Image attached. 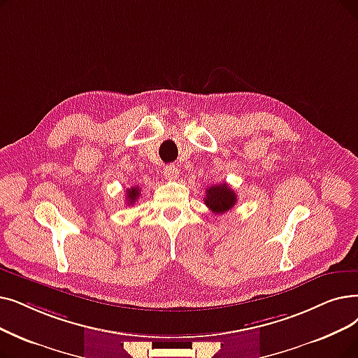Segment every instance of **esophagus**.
Listing matches in <instances>:
<instances>
[{
  "label": "esophagus",
  "instance_id": "obj_1",
  "mask_svg": "<svg viewBox=\"0 0 358 358\" xmlns=\"http://www.w3.org/2000/svg\"><path fill=\"white\" fill-rule=\"evenodd\" d=\"M164 176L168 178V180H176L178 177V169L174 166V165H166L164 168Z\"/></svg>",
  "mask_w": 358,
  "mask_h": 358
}]
</instances>
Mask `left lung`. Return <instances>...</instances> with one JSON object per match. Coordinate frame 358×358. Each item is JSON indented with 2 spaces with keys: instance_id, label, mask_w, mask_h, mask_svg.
<instances>
[{
  "instance_id": "1",
  "label": "left lung",
  "mask_w": 358,
  "mask_h": 358,
  "mask_svg": "<svg viewBox=\"0 0 358 358\" xmlns=\"http://www.w3.org/2000/svg\"><path fill=\"white\" fill-rule=\"evenodd\" d=\"M203 201L213 213H225L237 203V194L227 182L215 184L206 189V197Z\"/></svg>"
}]
</instances>
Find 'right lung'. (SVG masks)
Returning <instances> with one entry per match:
<instances>
[{
	"instance_id": "1",
	"label": "right lung",
	"mask_w": 358,
	"mask_h": 358,
	"mask_svg": "<svg viewBox=\"0 0 358 358\" xmlns=\"http://www.w3.org/2000/svg\"><path fill=\"white\" fill-rule=\"evenodd\" d=\"M141 196V189L138 187H131L127 189V194H126V201L129 205H134V201Z\"/></svg>"
}]
</instances>
